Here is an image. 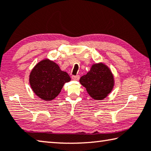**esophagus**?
<instances>
[{"label":"esophagus","instance_id":"1","mask_svg":"<svg viewBox=\"0 0 151 151\" xmlns=\"http://www.w3.org/2000/svg\"><path fill=\"white\" fill-rule=\"evenodd\" d=\"M72 78L75 81H78L80 78L79 75H76V76H72Z\"/></svg>","mask_w":151,"mask_h":151}]
</instances>
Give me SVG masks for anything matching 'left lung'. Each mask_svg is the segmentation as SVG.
Returning a JSON list of instances; mask_svg holds the SVG:
<instances>
[{"label": "left lung", "mask_w": 151, "mask_h": 151, "mask_svg": "<svg viewBox=\"0 0 151 151\" xmlns=\"http://www.w3.org/2000/svg\"><path fill=\"white\" fill-rule=\"evenodd\" d=\"M79 81L88 94L95 100L104 99L108 96L115 85L113 73L103 63L92 64L90 70L81 76Z\"/></svg>", "instance_id": "obj_1"}]
</instances>
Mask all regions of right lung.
<instances>
[{
    "label": "right lung",
    "instance_id": "right-lung-1",
    "mask_svg": "<svg viewBox=\"0 0 151 151\" xmlns=\"http://www.w3.org/2000/svg\"><path fill=\"white\" fill-rule=\"evenodd\" d=\"M70 80L66 72L62 70L56 63L47 58L35 64L29 78L33 93L45 101L55 99L60 93L64 83Z\"/></svg>",
    "mask_w": 151,
    "mask_h": 151
}]
</instances>
